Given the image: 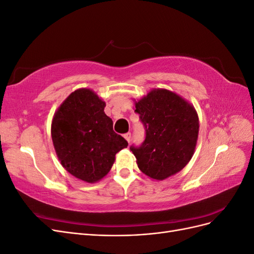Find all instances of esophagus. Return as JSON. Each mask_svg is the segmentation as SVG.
Listing matches in <instances>:
<instances>
[{
  "label": "esophagus",
  "mask_w": 254,
  "mask_h": 254,
  "mask_svg": "<svg viewBox=\"0 0 254 254\" xmlns=\"http://www.w3.org/2000/svg\"><path fill=\"white\" fill-rule=\"evenodd\" d=\"M124 137L126 139V141L129 143V142H130V140H131V133H130V132L125 133V134H124Z\"/></svg>",
  "instance_id": "obj_1"
}]
</instances>
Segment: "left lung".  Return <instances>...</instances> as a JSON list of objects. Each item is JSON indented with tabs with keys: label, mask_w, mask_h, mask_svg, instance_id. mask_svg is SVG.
Instances as JSON below:
<instances>
[{
	"label": "left lung",
	"mask_w": 254,
	"mask_h": 254,
	"mask_svg": "<svg viewBox=\"0 0 254 254\" xmlns=\"http://www.w3.org/2000/svg\"><path fill=\"white\" fill-rule=\"evenodd\" d=\"M145 128L140 146H130L140 170L156 180H164L186 166L196 147L199 122L193 106L174 92L150 91L135 103Z\"/></svg>",
	"instance_id": "8db88e82"
}]
</instances>
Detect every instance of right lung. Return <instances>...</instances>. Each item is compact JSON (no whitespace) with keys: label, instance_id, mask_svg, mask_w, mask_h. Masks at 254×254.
<instances>
[{"label":"right lung","instance_id":"obj_1","mask_svg":"<svg viewBox=\"0 0 254 254\" xmlns=\"http://www.w3.org/2000/svg\"><path fill=\"white\" fill-rule=\"evenodd\" d=\"M105 106L93 91L76 90L61 104L52 122V140L61 164L89 183L108 174L115 155L128 146L113 131Z\"/></svg>","mask_w":254,"mask_h":254}]
</instances>
